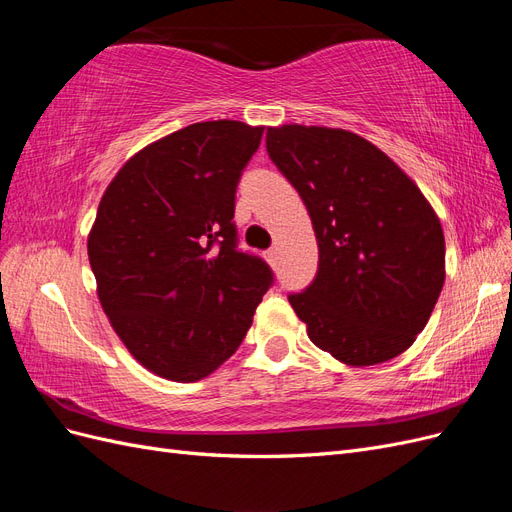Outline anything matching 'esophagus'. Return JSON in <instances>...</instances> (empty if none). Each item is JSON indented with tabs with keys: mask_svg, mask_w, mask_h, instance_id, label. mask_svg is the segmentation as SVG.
<instances>
[{
	"mask_svg": "<svg viewBox=\"0 0 512 512\" xmlns=\"http://www.w3.org/2000/svg\"><path fill=\"white\" fill-rule=\"evenodd\" d=\"M267 260H269V262H275V260H277V247H271V250H267Z\"/></svg>",
	"mask_w": 512,
	"mask_h": 512,
	"instance_id": "obj_1",
	"label": "esophagus"
}]
</instances>
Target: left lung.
Listing matches in <instances>:
<instances>
[{"mask_svg":"<svg viewBox=\"0 0 512 512\" xmlns=\"http://www.w3.org/2000/svg\"><path fill=\"white\" fill-rule=\"evenodd\" d=\"M273 164L307 207L314 282L288 301L312 342L352 367L408 350L444 284V232L418 185L363 136L286 123L267 128Z\"/></svg>","mask_w":512,"mask_h":512,"instance_id":"8db88e82","label":"left lung"}]
</instances>
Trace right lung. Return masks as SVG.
Listing matches in <instances>:
<instances>
[{"mask_svg":"<svg viewBox=\"0 0 512 512\" xmlns=\"http://www.w3.org/2000/svg\"><path fill=\"white\" fill-rule=\"evenodd\" d=\"M265 128L218 119L147 145L119 168L87 237L98 299L134 359L196 382L230 359L273 284L237 250L235 194Z\"/></svg>","mask_w":512,"mask_h":512,"instance_id":"add662e5","label":"right lung"}]
</instances>
